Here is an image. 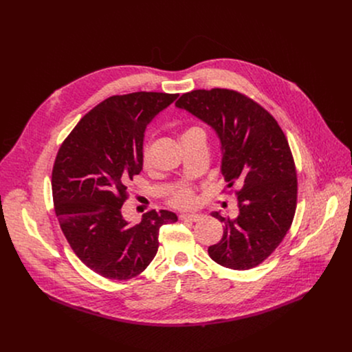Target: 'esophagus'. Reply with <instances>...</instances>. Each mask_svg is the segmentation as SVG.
Returning <instances> with one entry per match:
<instances>
[{
    "mask_svg": "<svg viewBox=\"0 0 352 352\" xmlns=\"http://www.w3.org/2000/svg\"><path fill=\"white\" fill-rule=\"evenodd\" d=\"M181 220H188V221H199L200 219H202V216L200 214H188V213H184L179 216Z\"/></svg>",
    "mask_w": 352,
    "mask_h": 352,
    "instance_id": "1",
    "label": "esophagus"
}]
</instances>
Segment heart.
<instances>
[{"label":"heart","instance_id":"b5f03b06","mask_svg":"<svg viewBox=\"0 0 352 352\" xmlns=\"http://www.w3.org/2000/svg\"><path fill=\"white\" fill-rule=\"evenodd\" d=\"M142 164H143V167H148V164H150V147H148V144H144L143 148H142ZM170 202H171V205H174L177 208L190 206L195 202V193L190 188L182 186V188L177 189L173 193Z\"/></svg>","mask_w":352,"mask_h":352}]
</instances>
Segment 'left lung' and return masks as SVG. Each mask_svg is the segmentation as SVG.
Returning <instances> with one entry per match:
<instances>
[{"instance_id": "obj_1", "label": "left lung", "mask_w": 352, "mask_h": 352, "mask_svg": "<svg viewBox=\"0 0 352 352\" xmlns=\"http://www.w3.org/2000/svg\"><path fill=\"white\" fill-rule=\"evenodd\" d=\"M175 106L216 131L227 186L241 185L235 219L212 213L224 232L209 256L232 270L261 265L285 236L296 208V171L284 132L262 106L230 89L192 90Z\"/></svg>"}]
</instances>
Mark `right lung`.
I'll return each mask as SVG.
<instances>
[{
	"mask_svg": "<svg viewBox=\"0 0 352 352\" xmlns=\"http://www.w3.org/2000/svg\"><path fill=\"white\" fill-rule=\"evenodd\" d=\"M178 94L136 91L111 96L90 110L63 142L52 188L60 227L75 255L97 274L129 280L159 249L160 227L178 220L150 210L139 224L122 216L126 186L142 171L146 126Z\"/></svg>",
	"mask_w": 352,
	"mask_h": 352,
	"instance_id": "obj_1",
	"label": "right lung"
}]
</instances>
